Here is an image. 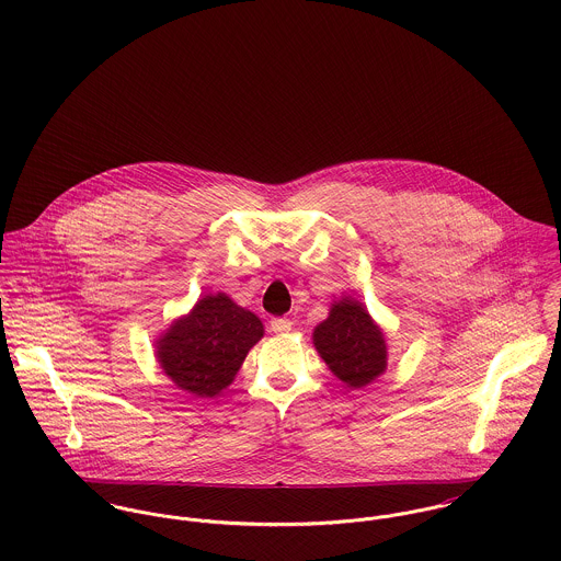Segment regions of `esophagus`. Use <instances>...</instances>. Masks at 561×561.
I'll return each instance as SVG.
<instances>
[{
	"instance_id": "34e87169",
	"label": "esophagus",
	"mask_w": 561,
	"mask_h": 561,
	"mask_svg": "<svg viewBox=\"0 0 561 561\" xmlns=\"http://www.w3.org/2000/svg\"><path fill=\"white\" fill-rule=\"evenodd\" d=\"M291 325L294 323L287 320V318H274V320L270 321V330L276 332V334H287L291 330Z\"/></svg>"
}]
</instances>
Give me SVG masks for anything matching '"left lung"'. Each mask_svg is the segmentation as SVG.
I'll return each mask as SVG.
<instances>
[{
    "label": "left lung",
    "instance_id": "8db88e82",
    "mask_svg": "<svg viewBox=\"0 0 561 561\" xmlns=\"http://www.w3.org/2000/svg\"><path fill=\"white\" fill-rule=\"evenodd\" d=\"M313 345L328 369L350 389H363L387 371L385 330L352 296L330 305L328 318L313 330Z\"/></svg>",
    "mask_w": 561,
    "mask_h": 561
}]
</instances>
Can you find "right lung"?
I'll return each instance as SVG.
<instances>
[{
	"label": "right lung",
	"mask_w": 561,
	"mask_h": 561,
	"mask_svg": "<svg viewBox=\"0 0 561 561\" xmlns=\"http://www.w3.org/2000/svg\"><path fill=\"white\" fill-rule=\"evenodd\" d=\"M263 332L261 320L227 294H207L156 339V358L176 389L216 398L233 385Z\"/></svg>",
	"instance_id": "right-lung-1"
}]
</instances>
